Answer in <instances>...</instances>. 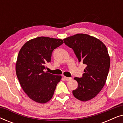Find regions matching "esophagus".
Listing matches in <instances>:
<instances>
[{
  "label": "esophagus",
  "instance_id": "obj_1",
  "mask_svg": "<svg viewBox=\"0 0 123 123\" xmlns=\"http://www.w3.org/2000/svg\"><path fill=\"white\" fill-rule=\"evenodd\" d=\"M64 78L65 80H70L72 79V78H70V77H64Z\"/></svg>",
  "mask_w": 123,
  "mask_h": 123
}]
</instances>
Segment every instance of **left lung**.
Here are the masks:
<instances>
[{"label": "left lung", "mask_w": 123, "mask_h": 123, "mask_svg": "<svg viewBox=\"0 0 123 123\" xmlns=\"http://www.w3.org/2000/svg\"><path fill=\"white\" fill-rule=\"evenodd\" d=\"M63 40L73 50L79 62L86 66L81 78H74L78 86L73 91L74 96L82 101L90 100L100 92L106 80L110 65L106 47L100 40L83 33Z\"/></svg>", "instance_id": "8db88e82"}]
</instances>
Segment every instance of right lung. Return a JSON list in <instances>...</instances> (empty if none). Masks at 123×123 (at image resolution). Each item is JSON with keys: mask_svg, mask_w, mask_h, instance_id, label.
<instances>
[{"mask_svg": "<svg viewBox=\"0 0 123 123\" xmlns=\"http://www.w3.org/2000/svg\"><path fill=\"white\" fill-rule=\"evenodd\" d=\"M63 43L58 38L38 37L25 43L18 54L16 70L20 85L32 100L44 104L53 97L60 75L45 72L53 50Z\"/></svg>", "mask_w": 123, "mask_h": 123, "instance_id": "obj_1", "label": "right lung"}]
</instances>
